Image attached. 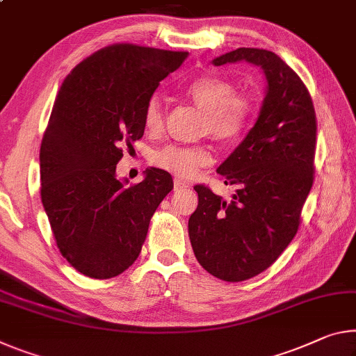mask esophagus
Segmentation results:
<instances>
[{
    "label": "esophagus",
    "mask_w": 356,
    "mask_h": 356,
    "mask_svg": "<svg viewBox=\"0 0 356 356\" xmlns=\"http://www.w3.org/2000/svg\"><path fill=\"white\" fill-rule=\"evenodd\" d=\"M188 187H190L188 182H185V180H182V179L174 180V190H185V188H188Z\"/></svg>",
    "instance_id": "34e87169"
}]
</instances>
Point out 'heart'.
I'll return each mask as SVG.
<instances>
[{
    "label": "heart",
    "instance_id": "heart-1",
    "mask_svg": "<svg viewBox=\"0 0 356 356\" xmlns=\"http://www.w3.org/2000/svg\"><path fill=\"white\" fill-rule=\"evenodd\" d=\"M184 92L206 111L204 131L222 143H233L249 128L255 104L250 97L236 93L233 83L218 76H200L185 86ZM144 127L152 133L163 127V106L158 97H152L144 109ZM212 152L207 145L168 144L152 155V163L163 171L179 177H193L212 163Z\"/></svg>",
    "mask_w": 356,
    "mask_h": 356
}]
</instances>
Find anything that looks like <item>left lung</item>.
<instances>
[{
	"label": "left lung",
	"instance_id": "obj_1",
	"mask_svg": "<svg viewBox=\"0 0 356 356\" xmlns=\"http://www.w3.org/2000/svg\"><path fill=\"white\" fill-rule=\"evenodd\" d=\"M241 60L261 67L268 92L255 127L217 169L238 190L225 201L196 185L198 207L188 220L196 259L225 282L261 274L295 238L314 184L317 145L314 103L300 76L264 49L239 47L213 65Z\"/></svg>",
	"mask_w": 356,
	"mask_h": 356
}]
</instances>
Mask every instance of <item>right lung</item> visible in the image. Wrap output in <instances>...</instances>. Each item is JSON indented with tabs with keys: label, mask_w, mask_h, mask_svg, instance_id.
<instances>
[{
	"label": "right lung",
	"mask_w": 356,
	"mask_h": 356,
	"mask_svg": "<svg viewBox=\"0 0 356 356\" xmlns=\"http://www.w3.org/2000/svg\"><path fill=\"white\" fill-rule=\"evenodd\" d=\"M187 56L112 44L61 83L39 152L41 200L60 253L87 277H115L136 261L152 216L174 188L171 174L156 168L125 187L115 166L143 138L156 87Z\"/></svg>",
	"instance_id": "add662e5"
}]
</instances>
